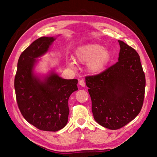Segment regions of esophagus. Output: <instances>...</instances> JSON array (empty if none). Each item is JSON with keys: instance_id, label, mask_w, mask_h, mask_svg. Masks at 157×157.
<instances>
[{"instance_id": "obj_1", "label": "esophagus", "mask_w": 157, "mask_h": 157, "mask_svg": "<svg viewBox=\"0 0 157 157\" xmlns=\"http://www.w3.org/2000/svg\"><path fill=\"white\" fill-rule=\"evenodd\" d=\"M78 84L80 85V86H82V87H84L85 86V82H84V80H83V79H81V80H79V82H78Z\"/></svg>"}]
</instances>
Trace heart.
Wrapping results in <instances>:
<instances>
[{
	"instance_id": "1",
	"label": "heart",
	"mask_w": 157,
	"mask_h": 157,
	"mask_svg": "<svg viewBox=\"0 0 157 157\" xmlns=\"http://www.w3.org/2000/svg\"><path fill=\"white\" fill-rule=\"evenodd\" d=\"M111 58V52L107 48L96 44H88L80 46L75 52V59L81 63H87L88 70L93 74L102 72ZM75 61L70 59L67 65L70 67L75 66Z\"/></svg>"
}]
</instances>
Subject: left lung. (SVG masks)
Returning a JSON list of instances; mask_svg holds the SVG:
<instances>
[{
  "label": "left lung",
  "instance_id": "8db88e82",
  "mask_svg": "<svg viewBox=\"0 0 157 157\" xmlns=\"http://www.w3.org/2000/svg\"><path fill=\"white\" fill-rule=\"evenodd\" d=\"M118 61L102 73L87 76L95 121L110 130L120 129L137 116L145 97V76L137 52L118 40Z\"/></svg>",
  "mask_w": 157,
  "mask_h": 157
}]
</instances>
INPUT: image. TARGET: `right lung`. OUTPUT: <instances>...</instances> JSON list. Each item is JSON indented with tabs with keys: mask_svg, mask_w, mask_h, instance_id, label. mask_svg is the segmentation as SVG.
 <instances>
[{
	"mask_svg": "<svg viewBox=\"0 0 157 157\" xmlns=\"http://www.w3.org/2000/svg\"><path fill=\"white\" fill-rule=\"evenodd\" d=\"M54 37L36 39L23 51L17 62L14 88L23 117L39 130L58 131L68 121V100L78 90L77 79H64L52 73L43 79L33 73L36 59L44 54Z\"/></svg>",
	"mask_w": 157,
	"mask_h": 157,
	"instance_id": "right-lung-1",
	"label": "right lung"
}]
</instances>
